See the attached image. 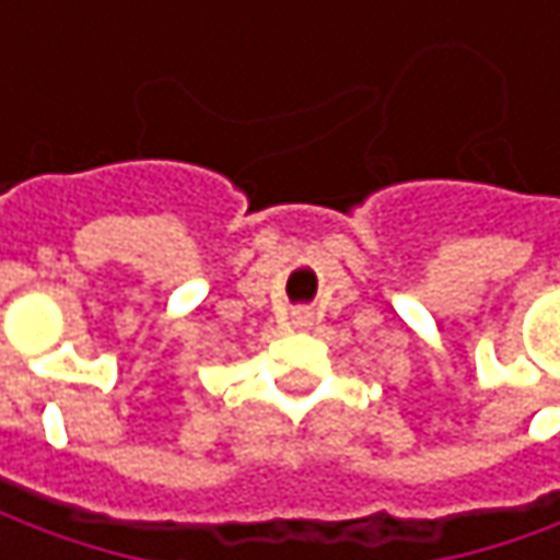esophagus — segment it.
Masks as SVG:
<instances>
[{"mask_svg": "<svg viewBox=\"0 0 560 560\" xmlns=\"http://www.w3.org/2000/svg\"><path fill=\"white\" fill-rule=\"evenodd\" d=\"M292 324H295V327H308V324H312V314L295 312V314H292Z\"/></svg>", "mask_w": 560, "mask_h": 560, "instance_id": "obj_1", "label": "esophagus"}]
</instances>
